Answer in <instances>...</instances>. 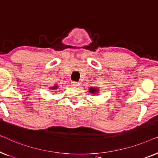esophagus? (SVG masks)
Returning a JSON list of instances; mask_svg holds the SVG:
<instances>
[{
    "label": "esophagus",
    "instance_id": "34e87169",
    "mask_svg": "<svg viewBox=\"0 0 158 158\" xmlns=\"http://www.w3.org/2000/svg\"><path fill=\"white\" fill-rule=\"evenodd\" d=\"M71 85H72V86H77L79 85V83H77V82L76 81H72L71 82Z\"/></svg>",
    "mask_w": 158,
    "mask_h": 158
}]
</instances>
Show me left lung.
I'll return each mask as SVG.
<instances>
[{
  "label": "left lung",
  "instance_id": "1",
  "mask_svg": "<svg viewBox=\"0 0 158 158\" xmlns=\"http://www.w3.org/2000/svg\"><path fill=\"white\" fill-rule=\"evenodd\" d=\"M98 91V90H96V88H90L89 89V92L91 93V94H96Z\"/></svg>",
  "mask_w": 158,
  "mask_h": 158
}]
</instances>
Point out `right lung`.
<instances>
[{
    "label": "right lung",
    "instance_id": "obj_1",
    "mask_svg": "<svg viewBox=\"0 0 158 158\" xmlns=\"http://www.w3.org/2000/svg\"><path fill=\"white\" fill-rule=\"evenodd\" d=\"M57 88V86H55V87H52V88H51L52 89H55V88Z\"/></svg>",
    "mask_w": 158,
    "mask_h": 158
}]
</instances>
